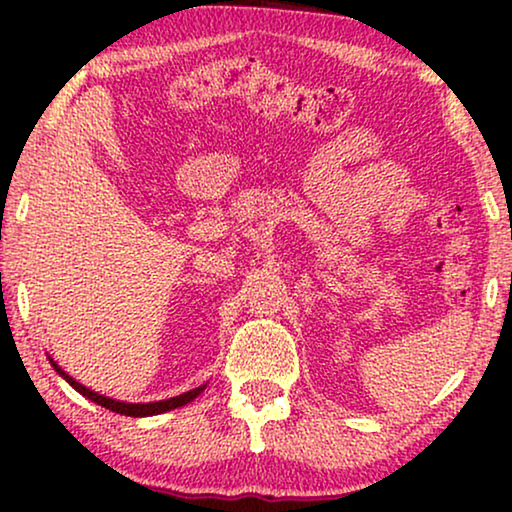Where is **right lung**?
<instances>
[{"mask_svg":"<svg viewBox=\"0 0 512 512\" xmlns=\"http://www.w3.org/2000/svg\"><path fill=\"white\" fill-rule=\"evenodd\" d=\"M51 363H53V368L58 370V375L65 377V380H67L69 384H72V387H74L76 391H79V394L90 398V401L97 403V405H102V408H107V410H111V412H118V415H128V417H149V415H160V412L181 408V405L191 403L193 398L198 396L202 389H205V384H202V387H198V389H191V391H186V394L174 396V398H167V401H158V403H121V401H114V398L100 396V394H95V391L86 389V387H83V384L76 382L74 377H69V375L65 373V370H62L53 359H51Z\"/></svg>","mask_w":512,"mask_h":512,"instance_id":"obj_1","label":"right lung"}]
</instances>
